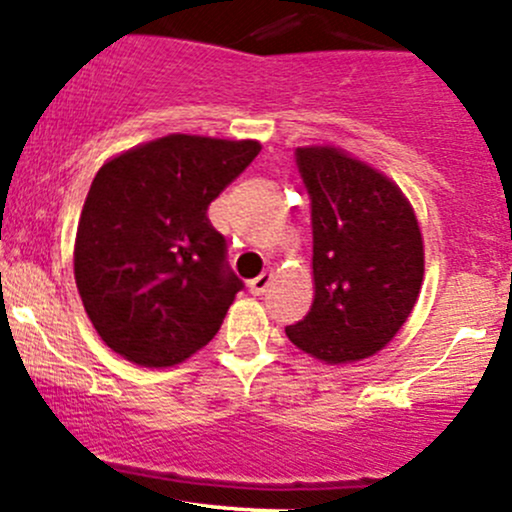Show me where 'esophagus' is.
Returning <instances> with one entry per match:
<instances>
[{
	"instance_id": "1",
	"label": "esophagus",
	"mask_w": 512,
	"mask_h": 512,
	"mask_svg": "<svg viewBox=\"0 0 512 512\" xmlns=\"http://www.w3.org/2000/svg\"><path fill=\"white\" fill-rule=\"evenodd\" d=\"M271 283H273V273H261L258 278L249 280V290L254 292V295H263V292L271 287Z\"/></svg>"
}]
</instances>
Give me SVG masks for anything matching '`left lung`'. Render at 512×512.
<instances>
[{
    "mask_svg": "<svg viewBox=\"0 0 512 512\" xmlns=\"http://www.w3.org/2000/svg\"><path fill=\"white\" fill-rule=\"evenodd\" d=\"M309 195L314 302L287 326L324 363L377 353L409 319L423 283V239L409 200L387 176L333 147L295 152Z\"/></svg>",
    "mask_w": 512,
    "mask_h": 512,
    "instance_id": "left-lung-1",
    "label": "left lung"
}]
</instances>
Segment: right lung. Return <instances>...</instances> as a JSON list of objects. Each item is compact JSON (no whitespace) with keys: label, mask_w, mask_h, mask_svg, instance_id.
Instances as JSON below:
<instances>
[{"label":"right lung","mask_w":512,"mask_h":512,"mask_svg":"<svg viewBox=\"0 0 512 512\" xmlns=\"http://www.w3.org/2000/svg\"><path fill=\"white\" fill-rule=\"evenodd\" d=\"M254 140L169 135L103 164L74 244V280L108 348L176 365L212 341L244 283L208 208L254 162Z\"/></svg>","instance_id":"right-lung-1"}]
</instances>
